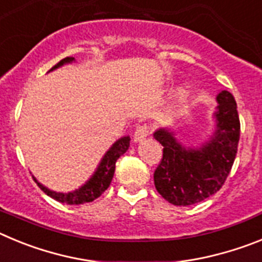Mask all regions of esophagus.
<instances>
[{"instance_id": "34e87169", "label": "esophagus", "mask_w": 262, "mask_h": 262, "mask_svg": "<svg viewBox=\"0 0 262 262\" xmlns=\"http://www.w3.org/2000/svg\"><path fill=\"white\" fill-rule=\"evenodd\" d=\"M149 131H151V128H149V126H147V124L138 126L135 129V134H134V140H135V142H142V140H144V139L149 135Z\"/></svg>"}]
</instances>
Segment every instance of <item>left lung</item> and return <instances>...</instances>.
Returning <instances> with one entry per match:
<instances>
[{"mask_svg": "<svg viewBox=\"0 0 262 262\" xmlns=\"http://www.w3.org/2000/svg\"><path fill=\"white\" fill-rule=\"evenodd\" d=\"M216 129L200 149L182 147L169 129L154 134L163 145V157L154 173L156 190L174 206L202 202L219 191L230 174L237 154L240 119L236 101L230 92L217 96Z\"/></svg>", "mask_w": 262, "mask_h": 262, "instance_id": "left-lung-1", "label": "left lung"}]
</instances>
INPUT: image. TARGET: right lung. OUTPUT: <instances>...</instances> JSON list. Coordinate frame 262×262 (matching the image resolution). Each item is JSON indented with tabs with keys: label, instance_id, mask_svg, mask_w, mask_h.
Masks as SVG:
<instances>
[{
	"label": "right lung",
	"instance_id": "add662e5",
	"mask_svg": "<svg viewBox=\"0 0 262 262\" xmlns=\"http://www.w3.org/2000/svg\"><path fill=\"white\" fill-rule=\"evenodd\" d=\"M73 60H75V57L72 56H68L66 57V59L60 60L56 66H53L52 68H51V71L55 68H59V67H61L62 64H66V62H72ZM128 136H124V138L117 140V142L113 144V147L106 152V155L103 156L102 161H101V164H99L98 168H97L93 177L90 178L84 186H81L80 189L72 191V193H56V191L50 190V189L45 187L41 184H39L35 178H34V181L38 184V186L40 187L41 190L45 191L48 196L53 198V200L57 201V202L67 203V205H82V203L92 202V201H94L96 198H98V196L110 186L111 180L114 177L115 163H117V160L128 149Z\"/></svg>",
	"mask_w": 262,
	"mask_h": 262
}]
</instances>
